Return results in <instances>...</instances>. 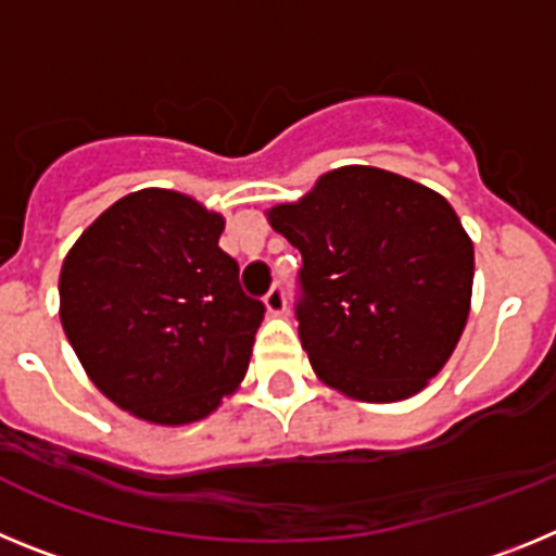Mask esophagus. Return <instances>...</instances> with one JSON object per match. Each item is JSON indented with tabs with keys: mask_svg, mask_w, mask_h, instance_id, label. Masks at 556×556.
I'll list each match as a JSON object with an SVG mask.
<instances>
[{
	"mask_svg": "<svg viewBox=\"0 0 556 556\" xmlns=\"http://www.w3.org/2000/svg\"><path fill=\"white\" fill-rule=\"evenodd\" d=\"M264 306H267L269 314H281L287 308V298H283V287L275 283L267 294H264Z\"/></svg>",
	"mask_w": 556,
	"mask_h": 556,
	"instance_id": "1",
	"label": "esophagus"
}]
</instances>
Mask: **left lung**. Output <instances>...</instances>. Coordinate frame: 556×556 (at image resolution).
Returning <instances> with one entry per match:
<instances>
[{"label":"left lung","instance_id":"obj_1","mask_svg":"<svg viewBox=\"0 0 556 556\" xmlns=\"http://www.w3.org/2000/svg\"><path fill=\"white\" fill-rule=\"evenodd\" d=\"M267 219L303 255L294 314L323 384L392 404L443 370L473 292V242L443 194L342 166Z\"/></svg>","mask_w":556,"mask_h":556}]
</instances>
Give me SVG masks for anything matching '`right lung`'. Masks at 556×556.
I'll return each instance as SVG.
<instances>
[{
  "label": "right lung",
  "instance_id": "1",
  "mask_svg": "<svg viewBox=\"0 0 556 556\" xmlns=\"http://www.w3.org/2000/svg\"><path fill=\"white\" fill-rule=\"evenodd\" d=\"M223 230L189 194L141 189L63 258L66 339L97 390L147 424L203 420L248 372L264 303L242 292Z\"/></svg>",
  "mask_w": 556,
  "mask_h": 556
}]
</instances>
